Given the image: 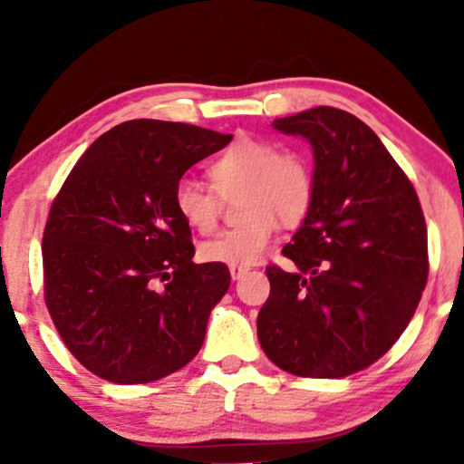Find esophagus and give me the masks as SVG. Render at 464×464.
<instances>
[{
    "mask_svg": "<svg viewBox=\"0 0 464 464\" xmlns=\"http://www.w3.org/2000/svg\"><path fill=\"white\" fill-rule=\"evenodd\" d=\"M248 266H228V273H231L233 279H239V276H244L248 273Z\"/></svg>",
    "mask_w": 464,
    "mask_h": 464,
    "instance_id": "1",
    "label": "esophagus"
}]
</instances>
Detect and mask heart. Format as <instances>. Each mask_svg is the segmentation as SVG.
<instances>
[{
    "label": "heart",
    "instance_id": "b5f03b06",
    "mask_svg": "<svg viewBox=\"0 0 464 464\" xmlns=\"http://www.w3.org/2000/svg\"><path fill=\"white\" fill-rule=\"evenodd\" d=\"M211 188L180 179L172 205L185 227L200 236L218 228L222 198L242 191L239 214L244 222L200 246L205 262L250 266L270 246L279 220L296 227L312 211L316 177L305 152L284 148L266 137H237L207 168Z\"/></svg>",
    "mask_w": 464,
    "mask_h": 464
}]
</instances>
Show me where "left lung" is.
<instances>
[{"instance_id": "1", "label": "left lung", "mask_w": 464, "mask_h": 464, "mask_svg": "<svg viewBox=\"0 0 464 464\" xmlns=\"http://www.w3.org/2000/svg\"><path fill=\"white\" fill-rule=\"evenodd\" d=\"M312 143L316 196L284 257L266 268L264 353L299 377L369 369L408 327L428 284V227L417 191L380 137L347 111L275 120Z\"/></svg>"}]
</instances>
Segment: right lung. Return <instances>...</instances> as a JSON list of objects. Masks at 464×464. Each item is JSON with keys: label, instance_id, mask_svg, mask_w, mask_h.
<instances>
[{"label": "right lung", "instance_id": "1", "mask_svg": "<svg viewBox=\"0 0 464 464\" xmlns=\"http://www.w3.org/2000/svg\"><path fill=\"white\" fill-rule=\"evenodd\" d=\"M231 135L132 120L98 137L50 207L44 296L58 335L93 375L148 384L198 353L231 284L227 264H194L174 185Z\"/></svg>", "mask_w": 464, "mask_h": 464}]
</instances>
